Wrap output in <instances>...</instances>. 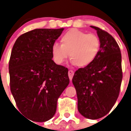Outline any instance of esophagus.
Listing matches in <instances>:
<instances>
[{"instance_id":"obj_1","label":"esophagus","mask_w":131,"mask_h":131,"mask_svg":"<svg viewBox=\"0 0 131 131\" xmlns=\"http://www.w3.org/2000/svg\"><path fill=\"white\" fill-rule=\"evenodd\" d=\"M74 75V72L73 70H69L68 71V75H69V79H70V81H71L72 80V78H73V76Z\"/></svg>"}]
</instances>
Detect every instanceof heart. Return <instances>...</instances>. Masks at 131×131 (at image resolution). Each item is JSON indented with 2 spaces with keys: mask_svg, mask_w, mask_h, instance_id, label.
Returning a JSON list of instances; mask_svg holds the SVG:
<instances>
[{
  "mask_svg": "<svg viewBox=\"0 0 131 131\" xmlns=\"http://www.w3.org/2000/svg\"><path fill=\"white\" fill-rule=\"evenodd\" d=\"M61 44L54 42L51 47L53 60L58 65L63 64L69 55L71 62L81 68L92 64L97 58L100 48V40L92 33L72 29L63 33Z\"/></svg>",
  "mask_w": 131,
  "mask_h": 131,
  "instance_id": "1",
  "label": "heart"
}]
</instances>
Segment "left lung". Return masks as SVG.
<instances>
[{
	"mask_svg": "<svg viewBox=\"0 0 131 131\" xmlns=\"http://www.w3.org/2000/svg\"><path fill=\"white\" fill-rule=\"evenodd\" d=\"M100 51L89 66L75 71L72 82L77 92L78 110L83 116L97 119L107 115L119 96L123 78L121 54L114 38L95 26Z\"/></svg>",
	"mask_w": 131,
	"mask_h": 131,
	"instance_id": "1",
	"label": "left lung"
}]
</instances>
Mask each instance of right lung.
Returning a JSON list of instances; mask_svg holds the SVG:
<instances>
[{
  "instance_id": "right-lung-1",
  "label": "right lung",
  "mask_w": 131,
  "mask_h": 131,
  "mask_svg": "<svg viewBox=\"0 0 131 131\" xmlns=\"http://www.w3.org/2000/svg\"><path fill=\"white\" fill-rule=\"evenodd\" d=\"M64 29H35L16 40L9 61L11 92L21 113L37 122L54 115L69 83L68 69L52 60L51 47Z\"/></svg>"
}]
</instances>
